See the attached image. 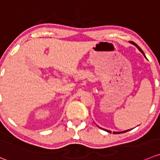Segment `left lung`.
<instances>
[{
    "instance_id": "1",
    "label": "left lung",
    "mask_w": 160,
    "mask_h": 160,
    "mask_svg": "<svg viewBox=\"0 0 160 160\" xmlns=\"http://www.w3.org/2000/svg\"><path fill=\"white\" fill-rule=\"evenodd\" d=\"M130 42H131V44H134V45H135V46H136V47H137V48H138V50H139V51H140V52H142V54H143V55H144V56H145V53H144V52H143V51H142V49H141V48H140V47H139V46H138V44H135V43H134V42H133V41H130Z\"/></svg>"
}]
</instances>
